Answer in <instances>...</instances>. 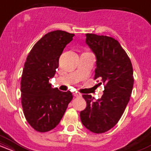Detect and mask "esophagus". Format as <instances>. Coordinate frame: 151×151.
<instances>
[{
	"label": "esophagus",
	"mask_w": 151,
	"mask_h": 151,
	"mask_svg": "<svg viewBox=\"0 0 151 151\" xmlns=\"http://www.w3.org/2000/svg\"><path fill=\"white\" fill-rule=\"evenodd\" d=\"M74 96H75V97H81V94H79V93H74Z\"/></svg>",
	"instance_id": "34e87169"
}]
</instances>
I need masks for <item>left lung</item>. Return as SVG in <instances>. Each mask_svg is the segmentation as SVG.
<instances>
[{
	"instance_id": "8db88e82",
	"label": "left lung",
	"mask_w": 151,
	"mask_h": 151,
	"mask_svg": "<svg viewBox=\"0 0 151 151\" xmlns=\"http://www.w3.org/2000/svg\"><path fill=\"white\" fill-rule=\"evenodd\" d=\"M86 43L96 57L93 79H100L99 84L104 85V91L97 101H93L91 95H82L86 106L80 112V119L90 131L103 133L117 124L129 103L134 81L133 67L125 50L114 38L87 33Z\"/></svg>"
}]
</instances>
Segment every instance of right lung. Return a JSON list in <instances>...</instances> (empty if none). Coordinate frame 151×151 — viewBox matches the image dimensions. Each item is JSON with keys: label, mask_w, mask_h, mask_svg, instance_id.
Listing matches in <instances>:
<instances>
[{"label": "right lung", "mask_w": 151, "mask_h": 151, "mask_svg": "<svg viewBox=\"0 0 151 151\" xmlns=\"http://www.w3.org/2000/svg\"><path fill=\"white\" fill-rule=\"evenodd\" d=\"M74 34L55 30L38 40L27 55L21 77V104L28 124L40 133L51 131L61 121L72 99L70 91L52 88L49 79L59 67V58Z\"/></svg>", "instance_id": "obj_1"}]
</instances>
